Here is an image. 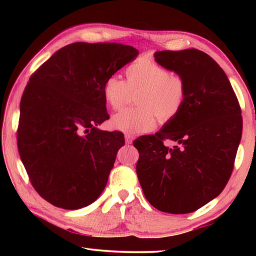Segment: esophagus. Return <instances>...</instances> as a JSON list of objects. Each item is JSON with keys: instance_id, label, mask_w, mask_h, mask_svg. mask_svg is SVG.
Wrapping results in <instances>:
<instances>
[{"instance_id": "obj_1", "label": "esophagus", "mask_w": 256, "mask_h": 256, "mask_svg": "<svg viewBox=\"0 0 256 256\" xmlns=\"http://www.w3.org/2000/svg\"><path fill=\"white\" fill-rule=\"evenodd\" d=\"M134 136H131V134H125V144H131L133 142Z\"/></svg>"}]
</instances>
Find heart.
<instances>
[{"mask_svg": "<svg viewBox=\"0 0 256 256\" xmlns=\"http://www.w3.org/2000/svg\"><path fill=\"white\" fill-rule=\"evenodd\" d=\"M126 81L110 76L104 82L102 94L106 105L112 110L125 106L130 92H138L136 108H128L112 118V126L130 134L150 132L158 118L162 122L175 118L186 100V84L183 76L170 73L152 60H140L125 70Z\"/></svg>", "mask_w": 256, "mask_h": 256, "instance_id": "1", "label": "heart"}]
</instances>
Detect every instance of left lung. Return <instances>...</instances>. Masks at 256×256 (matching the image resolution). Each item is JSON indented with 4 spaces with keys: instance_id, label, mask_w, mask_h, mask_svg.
Masks as SVG:
<instances>
[{
    "instance_id": "1",
    "label": "left lung",
    "mask_w": 256,
    "mask_h": 256,
    "mask_svg": "<svg viewBox=\"0 0 256 256\" xmlns=\"http://www.w3.org/2000/svg\"><path fill=\"white\" fill-rule=\"evenodd\" d=\"M156 62L183 76L186 100L154 136L136 138V174L150 204L190 214L222 192L242 138L240 102L226 73L204 52L160 50ZM174 140L172 148L163 142Z\"/></svg>"
}]
</instances>
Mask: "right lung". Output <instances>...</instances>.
I'll return each instance as SVG.
<instances>
[{"instance_id":"1","label":"right lung","mask_w":256,"mask_h":256,"mask_svg":"<svg viewBox=\"0 0 256 256\" xmlns=\"http://www.w3.org/2000/svg\"><path fill=\"white\" fill-rule=\"evenodd\" d=\"M118 42H73L30 76L20 102L18 150L34 188L50 204L76 210L100 196L123 146L110 118L104 82L136 58Z\"/></svg>"}]
</instances>
